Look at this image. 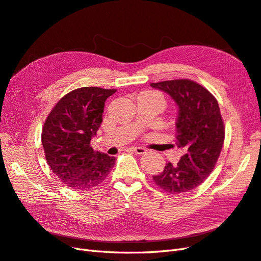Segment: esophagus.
Returning <instances> with one entry per match:
<instances>
[{"instance_id":"obj_1","label":"esophagus","mask_w":261,"mask_h":261,"mask_svg":"<svg viewBox=\"0 0 261 261\" xmlns=\"http://www.w3.org/2000/svg\"><path fill=\"white\" fill-rule=\"evenodd\" d=\"M130 150L132 152L137 153V154H144V153H146V149L141 148V146H132V148H130Z\"/></svg>"}]
</instances>
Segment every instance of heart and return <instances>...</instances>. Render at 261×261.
Masks as SVG:
<instances>
[{
  "label": "heart",
  "instance_id": "obj_1",
  "mask_svg": "<svg viewBox=\"0 0 261 261\" xmlns=\"http://www.w3.org/2000/svg\"><path fill=\"white\" fill-rule=\"evenodd\" d=\"M143 95H146V96H151V97H155V98L161 99L162 101H163V99H162L161 95H160V93H158V92H154V91H146V92H143Z\"/></svg>",
  "mask_w": 261,
  "mask_h": 261
}]
</instances>
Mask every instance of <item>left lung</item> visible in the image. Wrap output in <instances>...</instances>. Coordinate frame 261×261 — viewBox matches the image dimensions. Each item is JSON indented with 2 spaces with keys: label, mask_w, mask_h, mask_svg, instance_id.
<instances>
[{
  "label": "left lung",
  "mask_w": 261,
  "mask_h": 261,
  "mask_svg": "<svg viewBox=\"0 0 261 261\" xmlns=\"http://www.w3.org/2000/svg\"><path fill=\"white\" fill-rule=\"evenodd\" d=\"M150 86L168 93L175 102L176 144L184 150L179 162L176 165L166 163L153 181L170 194L190 192L208 177L223 148L225 130L218 102L203 86L189 79Z\"/></svg>",
  "instance_id": "left-lung-1"
}]
</instances>
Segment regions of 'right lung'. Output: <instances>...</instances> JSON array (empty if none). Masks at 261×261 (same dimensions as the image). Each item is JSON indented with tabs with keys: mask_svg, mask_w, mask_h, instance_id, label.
Instances as JSON below:
<instances>
[{
	"mask_svg": "<svg viewBox=\"0 0 261 261\" xmlns=\"http://www.w3.org/2000/svg\"><path fill=\"white\" fill-rule=\"evenodd\" d=\"M116 89L83 87L64 96L46 119L42 143L49 168L68 188L91 190L108 176L115 156L95 152L90 141L102 122L105 102Z\"/></svg>",
	"mask_w": 261,
	"mask_h": 261,
	"instance_id": "obj_1",
	"label": "right lung"
}]
</instances>
